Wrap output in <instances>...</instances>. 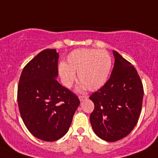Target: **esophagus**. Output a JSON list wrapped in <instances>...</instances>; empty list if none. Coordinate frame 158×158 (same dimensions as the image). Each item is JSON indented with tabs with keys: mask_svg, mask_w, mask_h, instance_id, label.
Segmentation results:
<instances>
[{
	"mask_svg": "<svg viewBox=\"0 0 158 158\" xmlns=\"http://www.w3.org/2000/svg\"><path fill=\"white\" fill-rule=\"evenodd\" d=\"M78 97H79V100H80L81 101H82V100H85V99H88L89 96H88L87 95H80Z\"/></svg>",
	"mask_w": 158,
	"mask_h": 158,
	"instance_id": "esophagus-1",
	"label": "esophagus"
}]
</instances>
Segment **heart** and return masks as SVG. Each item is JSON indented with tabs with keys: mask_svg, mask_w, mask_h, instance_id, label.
Segmentation results:
<instances>
[{
	"mask_svg": "<svg viewBox=\"0 0 158 158\" xmlns=\"http://www.w3.org/2000/svg\"><path fill=\"white\" fill-rule=\"evenodd\" d=\"M111 68V58L106 51L81 48L69 53L66 63L60 64L58 70L66 88L72 86L76 79L75 73H78L81 89L87 87L94 91L106 83Z\"/></svg>",
	"mask_w": 158,
	"mask_h": 158,
	"instance_id": "heart-1",
	"label": "heart"
}]
</instances>
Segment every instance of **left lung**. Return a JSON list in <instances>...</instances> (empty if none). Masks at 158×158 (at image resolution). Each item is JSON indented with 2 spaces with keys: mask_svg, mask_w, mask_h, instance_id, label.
<instances>
[{
  "mask_svg": "<svg viewBox=\"0 0 158 158\" xmlns=\"http://www.w3.org/2000/svg\"><path fill=\"white\" fill-rule=\"evenodd\" d=\"M110 78L90 96L94 110L90 123L95 134L107 142L127 136L136 126L143 100V85L136 69L117 51Z\"/></svg>",
  "mask_w": 158,
  "mask_h": 158,
  "instance_id": "8db88e82",
  "label": "left lung"
}]
</instances>
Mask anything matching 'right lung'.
<instances>
[{
	"label": "right lung",
	"instance_id": "1",
	"mask_svg": "<svg viewBox=\"0 0 158 158\" xmlns=\"http://www.w3.org/2000/svg\"><path fill=\"white\" fill-rule=\"evenodd\" d=\"M56 49L41 51L25 65L19 77L17 101L26 127L37 139L54 142L69 130L80 100L58 83Z\"/></svg>",
	"mask_w": 158,
	"mask_h": 158
}]
</instances>
